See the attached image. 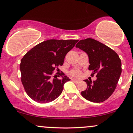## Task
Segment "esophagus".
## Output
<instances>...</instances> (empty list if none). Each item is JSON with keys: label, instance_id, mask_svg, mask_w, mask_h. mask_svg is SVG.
Returning a JSON list of instances; mask_svg holds the SVG:
<instances>
[{"label": "esophagus", "instance_id": "34e87169", "mask_svg": "<svg viewBox=\"0 0 133 133\" xmlns=\"http://www.w3.org/2000/svg\"><path fill=\"white\" fill-rule=\"evenodd\" d=\"M72 80L73 82H75V83H79V82H80V80H76V79H75V78H72Z\"/></svg>", "mask_w": 133, "mask_h": 133}]
</instances>
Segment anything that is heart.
<instances>
[{
  "instance_id": "1",
  "label": "heart",
  "mask_w": 133,
  "mask_h": 133,
  "mask_svg": "<svg viewBox=\"0 0 133 133\" xmlns=\"http://www.w3.org/2000/svg\"><path fill=\"white\" fill-rule=\"evenodd\" d=\"M70 74L73 77H79L81 76L82 73L79 70H74L70 72Z\"/></svg>"
}]
</instances>
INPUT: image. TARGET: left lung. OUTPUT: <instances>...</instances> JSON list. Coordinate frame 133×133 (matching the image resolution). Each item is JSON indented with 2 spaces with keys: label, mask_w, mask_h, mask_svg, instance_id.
<instances>
[{
  "label": "left lung",
  "mask_w": 133,
  "mask_h": 133,
  "mask_svg": "<svg viewBox=\"0 0 133 133\" xmlns=\"http://www.w3.org/2000/svg\"><path fill=\"white\" fill-rule=\"evenodd\" d=\"M88 54L89 70L91 75L96 74V80H85L87 88L81 92L87 100L102 102L109 98L115 91L122 73V63L118 55L113 50L93 38L81 40L76 45Z\"/></svg>",
  "instance_id": "1"
}]
</instances>
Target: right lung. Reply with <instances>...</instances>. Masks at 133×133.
Instances as JSON below:
<instances>
[{
	"label": "right lung",
	"mask_w": 133,
	"mask_h": 133,
	"mask_svg": "<svg viewBox=\"0 0 133 133\" xmlns=\"http://www.w3.org/2000/svg\"><path fill=\"white\" fill-rule=\"evenodd\" d=\"M78 40L51 39L38 43L22 58L21 80L27 95L39 103L53 101L61 95L64 85L70 80L57 72L67 53ZM64 76L63 79L57 78Z\"/></svg>",
	"instance_id": "1"
}]
</instances>
